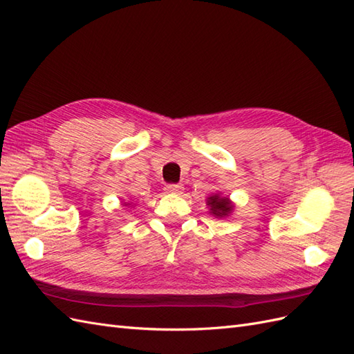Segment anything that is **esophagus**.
Segmentation results:
<instances>
[{"instance_id":"esophagus-1","label":"esophagus","mask_w":354,"mask_h":354,"mask_svg":"<svg viewBox=\"0 0 354 354\" xmlns=\"http://www.w3.org/2000/svg\"><path fill=\"white\" fill-rule=\"evenodd\" d=\"M165 189H166V193H170V194H179V193H183L184 187H183V185H179V184H169V185H166V187H165Z\"/></svg>"}]
</instances>
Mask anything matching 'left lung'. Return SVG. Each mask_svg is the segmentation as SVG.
Instances as JSON below:
<instances>
[{
	"mask_svg": "<svg viewBox=\"0 0 354 354\" xmlns=\"http://www.w3.org/2000/svg\"><path fill=\"white\" fill-rule=\"evenodd\" d=\"M207 206L211 207V214L215 218H224V216H229L233 211V203L230 202L229 197H221L220 194H214L207 197Z\"/></svg>",
	"mask_w": 354,
	"mask_h": 354,
	"instance_id": "8db88e82",
	"label": "left lung"
}]
</instances>
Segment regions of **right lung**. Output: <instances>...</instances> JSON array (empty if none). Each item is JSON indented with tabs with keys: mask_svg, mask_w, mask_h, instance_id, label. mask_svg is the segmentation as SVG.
Segmentation results:
<instances>
[{
	"mask_svg": "<svg viewBox=\"0 0 354 354\" xmlns=\"http://www.w3.org/2000/svg\"><path fill=\"white\" fill-rule=\"evenodd\" d=\"M129 205H130V203H124V206H129Z\"/></svg>",
	"mask_w": 354,
	"mask_h": 354,
	"instance_id": "add662e5",
	"label": "right lung"
}]
</instances>
